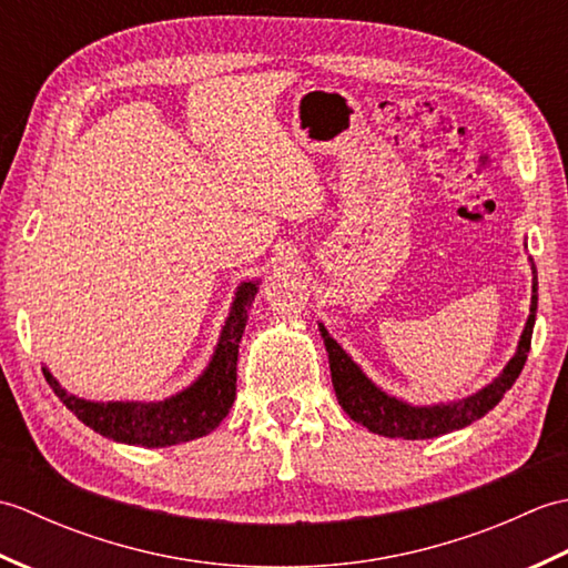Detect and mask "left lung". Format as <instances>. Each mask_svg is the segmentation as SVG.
<instances>
[{
	"label": "left lung",
	"instance_id": "left-lung-1",
	"mask_svg": "<svg viewBox=\"0 0 568 568\" xmlns=\"http://www.w3.org/2000/svg\"><path fill=\"white\" fill-rule=\"evenodd\" d=\"M529 265H532V303H529V317L525 322V329L520 334V342H517L515 354L496 378L484 385L480 390L462 397V400L413 405L390 393H385L381 385L373 383L364 373V368L336 344L334 336L320 322L324 348H327L329 354L332 385L344 413L354 422H358V425H364L368 432L390 439L442 437V434L468 427L470 422L488 415L490 409L503 400V395L513 388L517 376H520L529 354V344H532V329L537 320V268L532 258H529Z\"/></svg>",
	"mask_w": 568,
	"mask_h": 568
}]
</instances>
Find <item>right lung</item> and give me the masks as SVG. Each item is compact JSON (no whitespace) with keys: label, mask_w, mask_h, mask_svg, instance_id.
Here are the masks:
<instances>
[{"label":"right lung","mask_w":568,"mask_h":568,"mask_svg":"<svg viewBox=\"0 0 568 568\" xmlns=\"http://www.w3.org/2000/svg\"><path fill=\"white\" fill-rule=\"evenodd\" d=\"M261 281H244L234 293L232 307L220 332L210 364L187 388L163 400H84L68 393L53 373L43 366V376L63 405L82 425L106 439L161 449L204 437L220 427L236 397V361L244 336L248 310L256 300Z\"/></svg>","instance_id":"obj_1"}]
</instances>
